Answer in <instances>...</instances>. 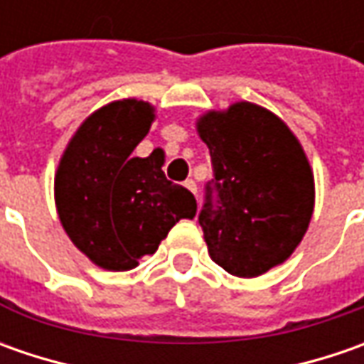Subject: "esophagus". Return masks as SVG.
<instances>
[{"label":"esophagus","instance_id":"obj_1","mask_svg":"<svg viewBox=\"0 0 364 364\" xmlns=\"http://www.w3.org/2000/svg\"><path fill=\"white\" fill-rule=\"evenodd\" d=\"M184 186H186V188L196 196V182H194V180H186V182H184Z\"/></svg>","mask_w":364,"mask_h":364}]
</instances>
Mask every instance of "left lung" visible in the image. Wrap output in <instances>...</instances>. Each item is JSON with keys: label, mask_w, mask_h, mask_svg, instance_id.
Returning <instances> with one entry per match:
<instances>
[{"label": "left lung", "mask_w": 364, "mask_h": 364, "mask_svg": "<svg viewBox=\"0 0 364 364\" xmlns=\"http://www.w3.org/2000/svg\"><path fill=\"white\" fill-rule=\"evenodd\" d=\"M198 133L213 164L198 213L210 257L237 277L269 272L294 253L312 218L304 149L284 121L253 103L204 115Z\"/></svg>", "instance_id": "obj_1"}]
</instances>
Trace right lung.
<instances>
[{
	"mask_svg": "<svg viewBox=\"0 0 364 364\" xmlns=\"http://www.w3.org/2000/svg\"><path fill=\"white\" fill-rule=\"evenodd\" d=\"M151 121L144 101L103 107L78 127L58 166L54 192L64 231L103 269H133L180 218L196 215L192 192L164 174L160 149L132 156Z\"/></svg>",
	"mask_w": 364,
	"mask_h": 364,
	"instance_id": "right-lung-1",
	"label": "right lung"
}]
</instances>
